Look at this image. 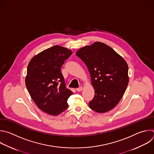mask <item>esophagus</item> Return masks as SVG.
<instances>
[{
	"mask_svg": "<svg viewBox=\"0 0 154 154\" xmlns=\"http://www.w3.org/2000/svg\"><path fill=\"white\" fill-rule=\"evenodd\" d=\"M82 89H83V88H82V86H80V87H79V88H77L76 89H77V91L78 92H80V91H81L82 90Z\"/></svg>",
	"mask_w": 154,
	"mask_h": 154,
	"instance_id": "34e87169",
	"label": "esophagus"
}]
</instances>
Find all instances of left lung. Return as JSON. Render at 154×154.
<instances>
[{
	"label": "left lung",
	"mask_w": 154,
	"mask_h": 154,
	"mask_svg": "<svg viewBox=\"0 0 154 154\" xmlns=\"http://www.w3.org/2000/svg\"><path fill=\"white\" fill-rule=\"evenodd\" d=\"M76 55L86 65L95 89L89 108L98 113L111 110L129 83L127 63L112 48L98 42L80 49Z\"/></svg>",
	"instance_id": "8db88e82"
}]
</instances>
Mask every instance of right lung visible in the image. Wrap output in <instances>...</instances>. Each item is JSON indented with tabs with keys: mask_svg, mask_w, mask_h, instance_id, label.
Instances as JSON below:
<instances>
[{
	"mask_svg": "<svg viewBox=\"0 0 154 154\" xmlns=\"http://www.w3.org/2000/svg\"><path fill=\"white\" fill-rule=\"evenodd\" d=\"M72 52L55 45L35 56L29 62L25 78L26 88L38 108L49 115L57 116L68 108L73 92L66 88L61 67Z\"/></svg>",
	"mask_w": 154,
	"mask_h": 154,
	"instance_id": "1",
	"label": "right lung"
}]
</instances>
